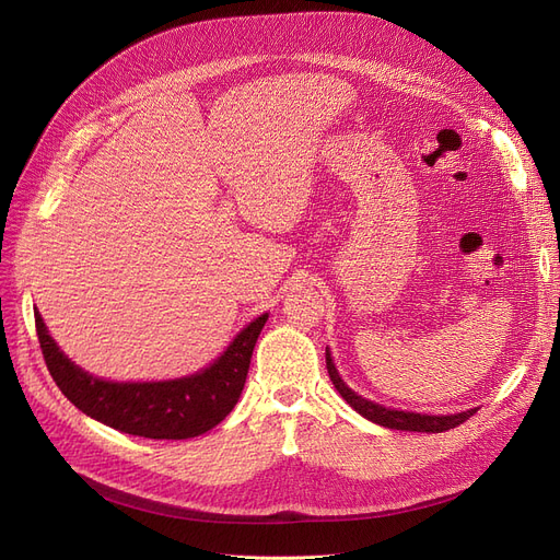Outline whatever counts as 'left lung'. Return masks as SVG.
<instances>
[{"label":"left lung","instance_id":"obj_1","mask_svg":"<svg viewBox=\"0 0 560 560\" xmlns=\"http://www.w3.org/2000/svg\"><path fill=\"white\" fill-rule=\"evenodd\" d=\"M327 370H329V376L334 381L336 390L342 395V399L359 410V413L363 418H368L370 422L374 424H381V427H388V429H397V431H422V433H440V431H450L458 424H463L465 420L472 418L477 413V408H469V410H463V413H454V416H422V413H406V410H395V408H386L381 404H374V401H368L365 397L357 395L354 390H351L345 381L340 378L334 361H331V354L327 349Z\"/></svg>","mask_w":560,"mask_h":560}]
</instances>
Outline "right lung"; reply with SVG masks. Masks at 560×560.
<instances>
[{
  "label": "right lung",
  "instance_id": "1",
  "mask_svg": "<svg viewBox=\"0 0 560 560\" xmlns=\"http://www.w3.org/2000/svg\"><path fill=\"white\" fill-rule=\"evenodd\" d=\"M265 322L268 313L249 322L211 368L150 384H115L83 372L56 347L38 311L36 334L51 378L81 413L131 435L186 440L218 427L241 399Z\"/></svg>",
  "mask_w": 560,
  "mask_h": 560
}]
</instances>
